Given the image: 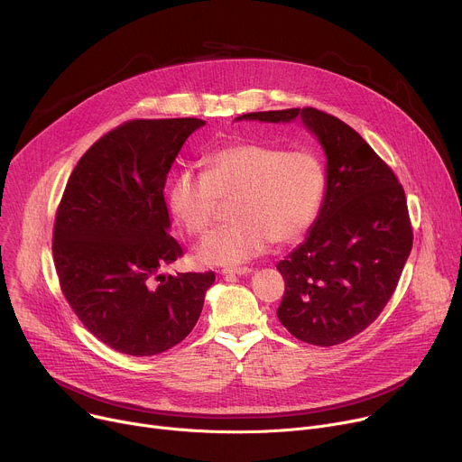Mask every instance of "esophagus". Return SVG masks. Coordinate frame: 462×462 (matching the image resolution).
I'll return each instance as SVG.
<instances>
[{
	"label": "esophagus",
	"mask_w": 462,
	"mask_h": 462,
	"mask_svg": "<svg viewBox=\"0 0 462 462\" xmlns=\"http://www.w3.org/2000/svg\"><path fill=\"white\" fill-rule=\"evenodd\" d=\"M250 273H252V269H248V267H226L221 271L223 276H245Z\"/></svg>",
	"instance_id": "obj_1"
}]
</instances>
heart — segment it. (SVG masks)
Here are the masks:
<instances>
[{"label":"heart","mask_w":462,"mask_h":462,"mask_svg":"<svg viewBox=\"0 0 462 462\" xmlns=\"http://www.w3.org/2000/svg\"><path fill=\"white\" fill-rule=\"evenodd\" d=\"M325 191V168L309 150L234 144L210 155L205 173L180 171L170 186V207L193 236L217 217L219 201L231 203L236 223L197 245L205 265H239L269 245L294 243L314 223Z\"/></svg>","instance_id":"1"}]
</instances>
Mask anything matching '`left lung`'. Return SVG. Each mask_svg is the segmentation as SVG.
<instances>
[{
    "mask_svg": "<svg viewBox=\"0 0 462 462\" xmlns=\"http://www.w3.org/2000/svg\"><path fill=\"white\" fill-rule=\"evenodd\" d=\"M300 118L323 148L325 195L305 241L278 263V318L307 344L331 347L362 333L397 289L413 232L404 188L356 131L314 107L246 113L236 120Z\"/></svg>",
    "mask_w": 462,
    "mask_h": 462,
    "instance_id": "1",
    "label": "left lung"
}]
</instances>
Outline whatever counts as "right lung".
Here are the masks:
<instances>
[{
    "label": "right lung",
    "mask_w": 462,
    "mask_h": 462,
    "mask_svg": "<svg viewBox=\"0 0 462 462\" xmlns=\"http://www.w3.org/2000/svg\"><path fill=\"white\" fill-rule=\"evenodd\" d=\"M199 118L129 120L79 161L58 207L52 255L61 292L111 349L152 356L182 342L214 273L161 271L182 255L170 236L166 175Z\"/></svg>",
    "instance_id": "obj_1"
}]
</instances>
